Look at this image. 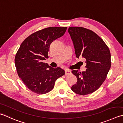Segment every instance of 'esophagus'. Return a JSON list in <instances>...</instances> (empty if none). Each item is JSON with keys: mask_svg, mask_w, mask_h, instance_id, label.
I'll return each instance as SVG.
<instances>
[{"mask_svg": "<svg viewBox=\"0 0 123 123\" xmlns=\"http://www.w3.org/2000/svg\"><path fill=\"white\" fill-rule=\"evenodd\" d=\"M71 74V71L68 69L65 70V75H68Z\"/></svg>", "mask_w": 123, "mask_h": 123, "instance_id": "esophagus-1", "label": "esophagus"}]
</instances>
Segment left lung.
Masks as SVG:
<instances>
[{"instance_id": "8db88e82", "label": "left lung", "mask_w": 123, "mask_h": 123, "mask_svg": "<svg viewBox=\"0 0 123 123\" xmlns=\"http://www.w3.org/2000/svg\"><path fill=\"white\" fill-rule=\"evenodd\" d=\"M68 31L73 40L76 57L85 58L86 63L85 71H71L77 78L71 90L81 95L92 93L107 78L111 63L110 50L104 41L92 30L71 26Z\"/></svg>"}]
</instances>
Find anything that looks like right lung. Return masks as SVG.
I'll return each instance as SVG.
<instances>
[{"instance_id": "right-lung-1", "label": "right lung", "mask_w": 123, "mask_h": 123, "mask_svg": "<svg viewBox=\"0 0 123 123\" xmlns=\"http://www.w3.org/2000/svg\"><path fill=\"white\" fill-rule=\"evenodd\" d=\"M67 27L52 26L32 33L22 43L15 57L19 77L31 91L39 94L47 93L54 88L57 78L65 74L60 67L53 68L43 60L49 58V46L62 37Z\"/></svg>"}]
</instances>
